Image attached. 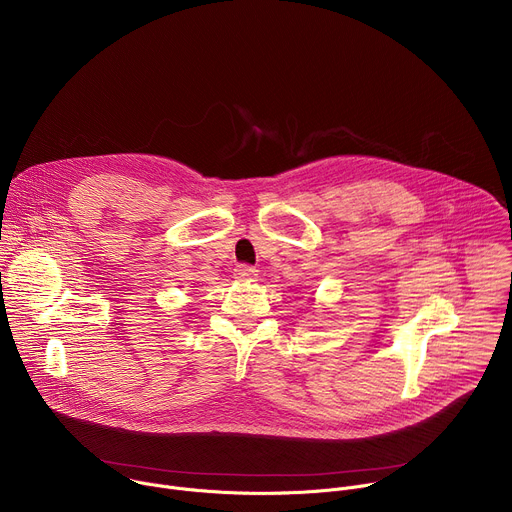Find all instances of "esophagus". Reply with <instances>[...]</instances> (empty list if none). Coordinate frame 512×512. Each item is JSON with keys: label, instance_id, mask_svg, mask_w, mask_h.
I'll use <instances>...</instances> for the list:
<instances>
[{"label": "esophagus", "instance_id": "obj_1", "mask_svg": "<svg viewBox=\"0 0 512 512\" xmlns=\"http://www.w3.org/2000/svg\"><path fill=\"white\" fill-rule=\"evenodd\" d=\"M235 277H237L239 281H251V279L257 277V269H253V267H249V265H237V267H235Z\"/></svg>", "mask_w": 512, "mask_h": 512}]
</instances>
